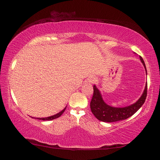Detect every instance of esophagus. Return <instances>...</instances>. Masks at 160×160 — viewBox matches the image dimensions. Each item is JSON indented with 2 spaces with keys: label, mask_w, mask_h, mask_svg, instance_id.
Segmentation results:
<instances>
[{
  "label": "esophagus",
  "mask_w": 160,
  "mask_h": 160,
  "mask_svg": "<svg viewBox=\"0 0 160 160\" xmlns=\"http://www.w3.org/2000/svg\"><path fill=\"white\" fill-rule=\"evenodd\" d=\"M88 82L91 83H94L95 82H96V78H95L94 77H91L88 79Z\"/></svg>",
  "instance_id": "1"
}]
</instances>
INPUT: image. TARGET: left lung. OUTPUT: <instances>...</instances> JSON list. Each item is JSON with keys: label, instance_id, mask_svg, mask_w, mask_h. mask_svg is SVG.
<instances>
[{"label": "left lung", "instance_id": "8db88e82", "mask_svg": "<svg viewBox=\"0 0 160 160\" xmlns=\"http://www.w3.org/2000/svg\"><path fill=\"white\" fill-rule=\"evenodd\" d=\"M140 59L146 70L143 60L141 57H140ZM147 85L146 83L143 93L135 103L124 108H114L106 104L102 99L100 91L97 88L96 85H94L93 96L90 103L92 113L98 119L104 122H114L128 119L135 114L144 104L147 97Z\"/></svg>", "mask_w": 160, "mask_h": 160}]
</instances>
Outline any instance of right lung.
<instances>
[{"label":"right lung","instance_id":"obj_1","mask_svg":"<svg viewBox=\"0 0 160 160\" xmlns=\"http://www.w3.org/2000/svg\"><path fill=\"white\" fill-rule=\"evenodd\" d=\"M67 108V107H66ZM66 108H64V109L63 110H62L61 112H60L55 114V115H52V116H50V117H45V118H36V119H38L39 120H48V121H49V120H52V119H55L56 118H58V117H60L62 114H63V112H64V110H65ZM32 118H33V117H32Z\"/></svg>","mask_w":160,"mask_h":160}]
</instances>
